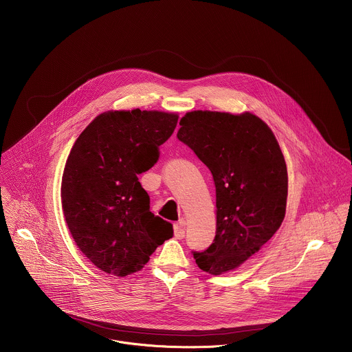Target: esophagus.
<instances>
[{"instance_id": "esophagus-1", "label": "esophagus", "mask_w": 352, "mask_h": 352, "mask_svg": "<svg viewBox=\"0 0 352 352\" xmlns=\"http://www.w3.org/2000/svg\"><path fill=\"white\" fill-rule=\"evenodd\" d=\"M173 233H175V237H176L177 240L184 239V236H186L184 221H179L177 223H175V226H173Z\"/></svg>"}]
</instances>
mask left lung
I'll return each mask as SVG.
<instances>
[{"label":"left lung","instance_id":"1","mask_svg":"<svg viewBox=\"0 0 352 352\" xmlns=\"http://www.w3.org/2000/svg\"><path fill=\"white\" fill-rule=\"evenodd\" d=\"M177 138L210 169L217 197L214 243L194 252L198 267L221 275L240 267L280 228L287 168L271 129L256 115L191 111Z\"/></svg>","mask_w":352,"mask_h":352}]
</instances>
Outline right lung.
I'll return each mask as SVG.
<instances>
[{
	"label": "right lung",
	"instance_id": "right-lung-1",
	"mask_svg": "<svg viewBox=\"0 0 352 352\" xmlns=\"http://www.w3.org/2000/svg\"><path fill=\"white\" fill-rule=\"evenodd\" d=\"M179 115L161 111H107L74 142L62 175L60 199L77 247L101 271L126 276L144 268L173 236L154 215L138 182L160 157Z\"/></svg>",
	"mask_w": 352,
	"mask_h": 352
}]
</instances>
